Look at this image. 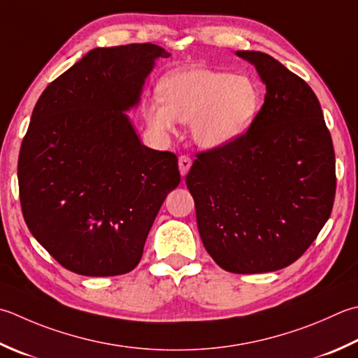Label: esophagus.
Masks as SVG:
<instances>
[{
	"mask_svg": "<svg viewBox=\"0 0 358 358\" xmlns=\"http://www.w3.org/2000/svg\"><path fill=\"white\" fill-rule=\"evenodd\" d=\"M191 166H192V159L189 158L187 155H181L180 157V159H178V167H180V173L185 175L189 172V169H191Z\"/></svg>",
	"mask_w": 358,
	"mask_h": 358,
	"instance_id": "34e87169",
	"label": "esophagus"
}]
</instances>
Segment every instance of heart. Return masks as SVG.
<instances>
[{
    "instance_id": "1",
    "label": "heart",
    "mask_w": 358,
    "mask_h": 358,
    "mask_svg": "<svg viewBox=\"0 0 358 358\" xmlns=\"http://www.w3.org/2000/svg\"><path fill=\"white\" fill-rule=\"evenodd\" d=\"M159 97L145 107V117L158 131H172L191 121L201 147L215 149L234 143L253 125L261 93L253 79L205 68L180 69L159 83Z\"/></svg>"
}]
</instances>
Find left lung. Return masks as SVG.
<instances>
[{
  "label": "left lung",
  "instance_id": "8db88e82",
  "mask_svg": "<svg viewBox=\"0 0 358 358\" xmlns=\"http://www.w3.org/2000/svg\"><path fill=\"white\" fill-rule=\"evenodd\" d=\"M237 55L256 66L265 101L245 135L195 153L186 185L209 256L255 275L306 253L331 217L337 175L331 131L306 80L265 52Z\"/></svg>",
  "mask_w": 358,
  "mask_h": 358
}]
</instances>
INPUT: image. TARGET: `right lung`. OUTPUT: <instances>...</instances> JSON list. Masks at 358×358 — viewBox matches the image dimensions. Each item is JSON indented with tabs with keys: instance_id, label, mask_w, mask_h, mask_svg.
I'll use <instances>...</instances> for the list:
<instances>
[{
	"instance_id": "1",
	"label": "right lung",
	"mask_w": 358,
	"mask_h": 358,
	"mask_svg": "<svg viewBox=\"0 0 358 358\" xmlns=\"http://www.w3.org/2000/svg\"><path fill=\"white\" fill-rule=\"evenodd\" d=\"M169 55L152 43L96 48L35 103L18 155L21 211L41 247L77 275L135 268L180 183L177 155L143 145L124 113L155 59Z\"/></svg>"
}]
</instances>
